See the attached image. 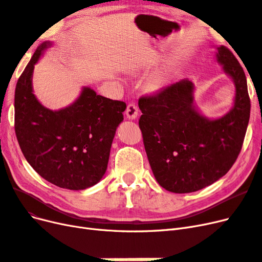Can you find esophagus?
Wrapping results in <instances>:
<instances>
[{
    "label": "esophagus",
    "instance_id": "obj_1",
    "mask_svg": "<svg viewBox=\"0 0 262 262\" xmlns=\"http://www.w3.org/2000/svg\"><path fill=\"white\" fill-rule=\"evenodd\" d=\"M126 116L128 117L129 120H135L138 115V107L134 102L128 103L127 108H126Z\"/></svg>",
    "mask_w": 262,
    "mask_h": 262
}]
</instances>
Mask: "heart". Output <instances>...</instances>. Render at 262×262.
<instances>
[{
  "instance_id": "b5f03b06",
  "label": "heart",
  "mask_w": 262,
  "mask_h": 262,
  "mask_svg": "<svg viewBox=\"0 0 262 262\" xmlns=\"http://www.w3.org/2000/svg\"><path fill=\"white\" fill-rule=\"evenodd\" d=\"M161 85H162V82H161V80H160V79H156V80H154V82H152V87L156 88V89L161 87Z\"/></svg>"
}]
</instances>
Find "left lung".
Wrapping results in <instances>:
<instances>
[{
    "label": "left lung",
    "mask_w": 262,
    "mask_h": 262,
    "mask_svg": "<svg viewBox=\"0 0 262 262\" xmlns=\"http://www.w3.org/2000/svg\"><path fill=\"white\" fill-rule=\"evenodd\" d=\"M216 61L236 88L231 111L208 120L193 106V85L183 79L154 95L142 96L139 128L151 170L168 191H197L221 179L237 159L250 116L247 80L237 58L224 46Z\"/></svg>",
    "instance_id": "left-lung-1"
}]
</instances>
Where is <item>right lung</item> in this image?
<instances>
[{
  "mask_svg": "<svg viewBox=\"0 0 262 262\" xmlns=\"http://www.w3.org/2000/svg\"><path fill=\"white\" fill-rule=\"evenodd\" d=\"M50 42L33 53L15 89V134L24 157L41 177L61 188L80 190L104 175L126 103L85 87L60 111L42 105L32 94L35 64Z\"/></svg>",
  "mask_w": 262,
  "mask_h": 262,
  "instance_id": "1",
  "label": "right lung"
}]
</instances>
